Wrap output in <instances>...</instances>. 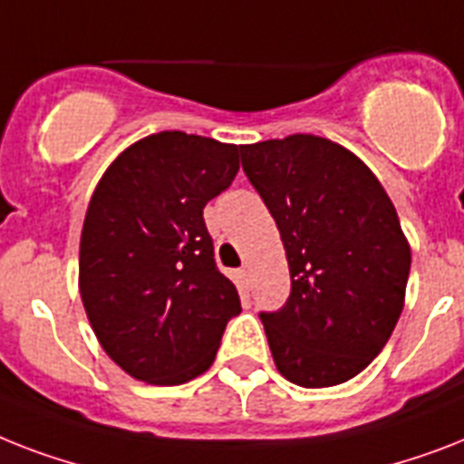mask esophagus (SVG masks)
<instances>
[{"label":"esophagus","mask_w":464,"mask_h":464,"mask_svg":"<svg viewBox=\"0 0 464 464\" xmlns=\"http://www.w3.org/2000/svg\"><path fill=\"white\" fill-rule=\"evenodd\" d=\"M240 276H243L245 284H250V276H252L250 266H243V269H240Z\"/></svg>","instance_id":"34e87169"}]
</instances>
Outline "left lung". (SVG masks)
I'll return each instance as SVG.
<instances>
[{"instance_id":"1","label":"left lung","mask_w":464,"mask_h":464,"mask_svg":"<svg viewBox=\"0 0 464 464\" xmlns=\"http://www.w3.org/2000/svg\"><path fill=\"white\" fill-rule=\"evenodd\" d=\"M243 171L284 240L291 295L259 312L288 382L336 386L360 374L393 334L410 245L376 176L317 135L240 145Z\"/></svg>"}]
</instances>
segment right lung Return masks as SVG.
<instances>
[{"instance_id": "right-lung-1", "label": "right lung", "mask_w": 464, "mask_h": 464, "mask_svg": "<svg viewBox=\"0 0 464 464\" xmlns=\"http://www.w3.org/2000/svg\"><path fill=\"white\" fill-rule=\"evenodd\" d=\"M238 145L164 130L107 169L81 236V297L123 372L173 386L207 372L240 297L202 209L238 173Z\"/></svg>"}]
</instances>
